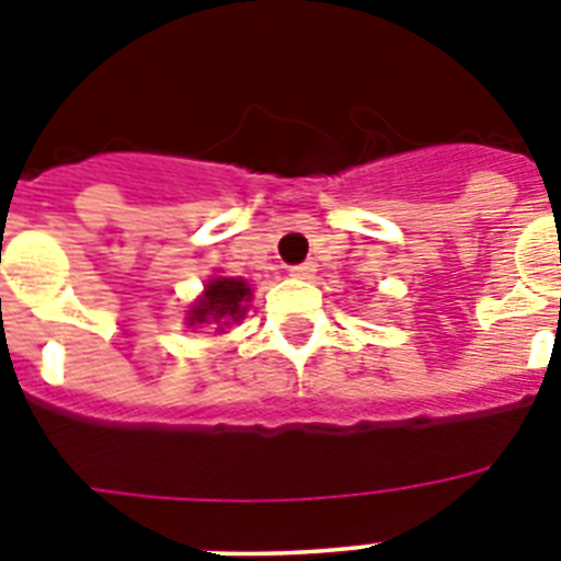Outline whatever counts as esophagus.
I'll return each mask as SVG.
<instances>
[{
	"label": "esophagus",
	"instance_id": "34e87169",
	"mask_svg": "<svg viewBox=\"0 0 561 561\" xmlns=\"http://www.w3.org/2000/svg\"><path fill=\"white\" fill-rule=\"evenodd\" d=\"M288 273L294 276V279H311V276H314V264L311 262L294 264V267H288Z\"/></svg>",
	"mask_w": 561,
	"mask_h": 561
}]
</instances>
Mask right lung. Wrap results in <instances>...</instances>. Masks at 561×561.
Segmentation results:
<instances>
[{
    "label": "right lung",
    "mask_w": 561,
    "mask_h": 561,
    "mask_svg": "<svg viewBox=\"0 0 561 561\" xmlns=\"http://www.w3.org/2000/svg\"><path fill=\"white\" fill-rule=\"evenodd\" d=\"M247 299H250V288H247L244 279H227V276H220V279H211L203 290V297L197 299V306L192 308V314H188V325L197 323H215L229 325V320H241L247 311Z\"/></svg>",
    "instance_id": "obj_1"
}]
</instances>
